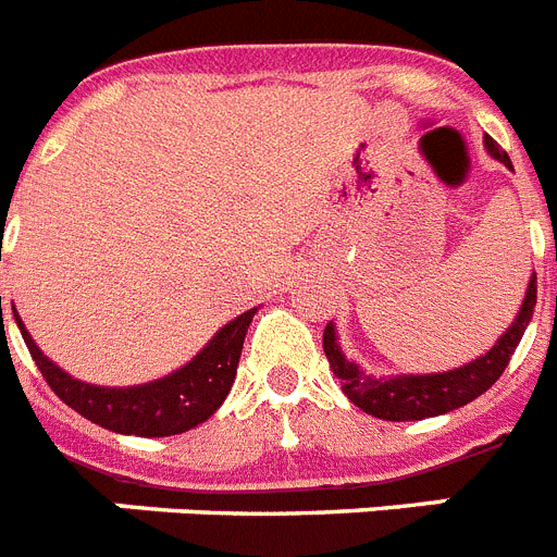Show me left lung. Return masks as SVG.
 I'll return each instance as SVG.
<instances>
[{"instance_id":"left-lung-1","label":"left lung","mask_w":557,"mask_h":557,"mask_svg":"<svg viewBox=\"0 0 557 557\" xmlns=\"http://www.w3.org/2000/svg\"><path fill=\"white\" fill-rule=\"evenodd\" d=\"M484 146L496 157L498 163H505L512 169L507 151H502L493 137H484ZM535 298H539V278L535 273L530 275L527 284V296L521 310H518L516 321L507 326V332L493 344L491 351H484L482 358L470 360V363L450 369V372L440 374H397V377H372L366 374L358 363H351L346 358L341 346H337V335L332 321L324 330V351L330 360L332 372L341 380V388L360 411L377 417V420L388 422H406V420H425V417L448 414L454 408H462L473 403L479 394L505 374L507 363H510L512 351H516L518 341L524 335L527 324H530L532 310H535Z\"/></svg>"}]
</instances>
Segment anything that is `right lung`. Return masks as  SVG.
Listing matches in <instances>:
<instances>
[{
  "label": "right lung",
  "instance_id": "1",
  "mask_svg": "<svg viewBox=\"0 0 557 557\" xmlns=\"http://www.w3.org/2000/svg\"><path fill=\"white\" fill-rule=\"evenodd\" d=\"M253 315L256 307L242 312L239 318H233L231 324L222 326L208 341V346L199 351L197 358L188 360L177 372L165 374L154 383H143V386L103 388L92 386V383H81L52 363L45 351L33 344L30 332L25 330L22 318L16 315V307H13V318H16L22 337H25L27 349L39 366L41 377L47 380V386L59 394L73 411L87 417L95 425L115 431V434L135 436L183 434V431L197 428L199 422H206L225 403L233 380H236L242 344H245L247 326H250Z\"/></svg>",
  "mask_w": 557,
  "mask_h": 557
}]
</instances>
